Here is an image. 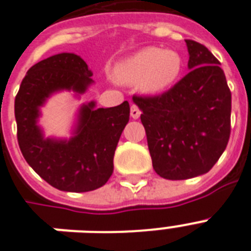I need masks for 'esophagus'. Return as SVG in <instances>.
Returning a JSON list of instances; mask_svg holds the SVG:
<instances>
[{
    "label": "esophagus",
    "instance_id": "1",
    "mask_svg": "<svg viewBox=\"0 0 251 251\" xmlns=\"http://www.w3.org/2000/svg\"><path fill=\"white\" fill-rule=\"evenodd\" d=\"M141 115V110L138 109L137 105H132L131 106V116L133 119H138Z\"/></svg>",
    "mask_w": 251,
    "mask_h": 251
}]
</instances>
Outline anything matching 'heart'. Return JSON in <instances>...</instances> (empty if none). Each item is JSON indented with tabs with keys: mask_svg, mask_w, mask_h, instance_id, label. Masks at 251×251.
I'll return each instance as SVG.
<instances>
[{
	"mask_svg": "<svg viewBox=\"0 0 251 251\" xmlns=\"http://www.w3.org/2000/svg\"><path fill=\"white\" fill-rule=\"evenodd\" d=\"M182 70L184 59L177 51L149 46L118 66L116 74L126 83H142L148 91L158 92L171 87Z\"/></svg>",
	"mask_w": 251,
	"mask_h": 251,
	"instance_id": "1",
	"label": "heart"
}]
</instances>
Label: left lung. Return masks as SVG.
<instances>
[{
    "instance_id": "obj_1",
    "label": "left lung",
    "mask_w": 251,
    "mask_h": 251,
    "mask_svg": "<svg viewBox=\"0 0 251 251\" xmlns=\"http://www.w3.org/2000/svg\"><path fill=\"white\" fill-rule=\"evenodd\" d=\"M190 71L157 96H133L142 111L154 171L167 180L206 174L227 148L230 91L220 62L205 45L185 40Z\"/></svg>"
}]
</instances>
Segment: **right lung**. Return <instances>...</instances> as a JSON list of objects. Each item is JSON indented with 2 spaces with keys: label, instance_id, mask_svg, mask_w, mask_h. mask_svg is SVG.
<instances>
[{
  "label": "right lung",
  "instance_id": "add662e5",
  "mask_svg": "<svg viewBox=\"0 0 251 251\" xmlns=\"http://www.w3.org/2000/svg\"><path fill=\"white\" fill-rule=\"evenodd\" d=\"M93 72L76 54L62 53L36 63L22 80L15 97L18 144L24 159L50 185L65 192H91L105 185L114 170V153L129 120V103L80 109L75 136L69 141L44 138L39 107L62 89L84 93Z\"/></svg>",
  "mask_w": 251,
  "mask_h": 251
}]
</instances>
